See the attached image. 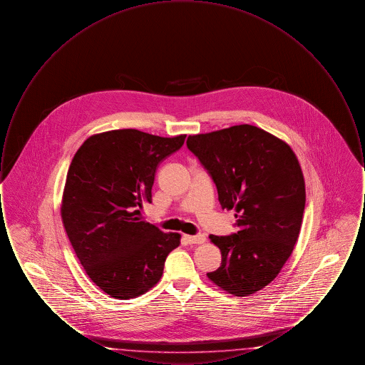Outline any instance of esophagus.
<instances>
[{
	"label": "esophagus",
	"mask_w": 365,
	"mask_h": 365,
	"mask_svg": "<svg viewBox=\"0 0 365 365\" xmlns=\"http://www.w3.org/2000/svg\"><path fill=\"white\" fill-rule=\"evenodd\" d=\"M183 238L186 240V242L190 243V245H192V243L200 245V243H204L207 241V237H205L204 234H198V235H185Z\"/></svg>",
	"instance_id": "esophagus-1"
}]
</instances>
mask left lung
Returning <instances> with one entry per match:
<instances>
[{
	"mask_svg": "<svg viewBox=\"0 0 365 365\" xmlns=\"http://www.w3.org/2000/svg\"><path fill=\"white\" fill-rule=\"evenodd\" d=\"M238 231L210 241L222 252L208 278L230 294H253L278 277L293 253L305 209V182L292 148L250 124L189 135Z\"/></svg>",
	"mask_w": 365,
	"mask_h": 365,
	"instance_id": "obj_1",
	"label": "left lung"
}]
</instances>
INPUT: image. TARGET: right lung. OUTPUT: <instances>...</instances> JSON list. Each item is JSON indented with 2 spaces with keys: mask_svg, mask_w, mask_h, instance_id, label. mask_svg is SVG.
Returning a JSON list of instances; mask_svg holds the SVG:
<instances>
[{
  "mask_svg": "<svg viewBox=\"0 0 365 365\" xmlns=\"http://www.w3.org/2000/svg\"><path fill=\"white\" fill-rule=\"evenodd\" d=\"M185 138L112 130L87 138L71 161L63 225L88 278L113 298H134L152 289L180 243L178 232L145 222L139 209L152 202L157 165Z\"/></svg>",
  "mask_w": 365,
  "mask_h": 365,
  "instance_id": "1",
  "label": "right lung"
}]
</instances>
